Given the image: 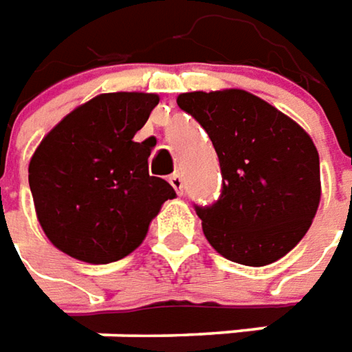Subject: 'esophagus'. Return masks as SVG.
I'll return each mask as SVG.
<instances>
[{
	"label": "esophagus",
	"mask_w": 352,
	"mask_h": 352,
	"mask_svg": "<svg viewBox=\"0 0 352 352\" xmlns=\"http://www.w3.org/2000/svg\"><path fill=\"white\" fill-rule=\"evenodd\" d=\"M169 183H171V187L175 188L177 192H181V190H183V177H181L179 171H175L173 175L169 177Z\"/></svg>",
	"instance_id": "34e87169"
}]
</instances>
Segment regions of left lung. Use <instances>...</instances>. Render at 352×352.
Segmentation results:
<instances>
[{
	"mask_svg": "<svg viewBox=\"0 0 352 352\" xmlns=\"http://www.w3.org/2000/svg\"><path fill=\"white\" fill-rule=\"evenodd\" d=\"M177 104L199 120L220 160L222 195L197 206L208 243L248 267L285 257L320 206V155L308 132L243 89L181 93Z\"/></svg>",
	"mask_w": 352,
	"mask_h": 352,
	"instance_id": "8db88e82",
	"label": "left lung"
}]
</instances>
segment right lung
<instances>
[{
    "label": "right lung",
    "instance_id": "add662e5",
    "mask_svg": "<svg viewBox=\"0 0 352 352\" xmlns=\"http://www.w3.org/2000/svg\"><path fill=\"white\" fill-rule=\"evenodd\" d=\"M160 103L155 93H101L56 124L29 164L38 224L74 259L104 265L130 255L173 187L148 173L150 148L134 142Z\"/></svg>",
    "mask_w": 352,
    "mask_h": 352
}]
</instances>
